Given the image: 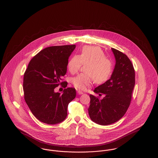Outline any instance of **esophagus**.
<instances>
[{"mask_svg":"<svg viewBox=\"0 0 158 158\" xmlns=\"http://www.w3.org/2000/svg\"><path fill=\"white\" fill-rule=\"evenodd\" d=\"M77 93L79 95H81V94H84V93H83L82 91H79V90L77 91Z\"/></svg>","mask_w":158,"mask_h":158,"instance_id":"34e87169","label":"esophagus"}]
</instances>
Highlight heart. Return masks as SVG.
Returning a JSON list of instances; mask_svg holds the SVG:
<instances>
[{
	"label": "heart",
	"instance_id": "obj_1",
	"mask_svg": "<svg viewBox=\"0 0 158 158\" xmlns=\"http://www.w3.org/2000/svg\"><path fill=\"white\" fill-rule=\"evenodd\" d=\"M86 64L85 72L73 77L72 83L75 88L84 90L91 85L92 81L97 84L106 82L113 70V63L105 57L103 50L96 46H85L78 55H74L68 62L67 67L72 74L80 69L82 64Z\"/></svg>",
	"mask_w": 158,
	"mask_h": 158
}]
</instances>
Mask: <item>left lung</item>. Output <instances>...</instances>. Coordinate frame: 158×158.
Wrapping results in <instances>:
<instances>
[{"label": "left lung", "mask_w": 158, "mask_h": 158, "mask_svg": "<svg viewBox=\"0 0 158 158\" xmlns=\"http://www.w3.org/2000/svg\"><path fill=\"white\" fill-rule=\"evenodd\" d=\"M115 65L110 78L96 88L94 92L105 94L103 99L90 95L88 113L93 122L106 126L114 123L124 116L131 104L135 83V74L132 62L126 55L111 48Z\"/></svg>", "instance_id": "obj_1"}]
</instances>
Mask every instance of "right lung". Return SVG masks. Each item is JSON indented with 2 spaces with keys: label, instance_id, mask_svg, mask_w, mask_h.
<instances>
[{
  "label": "right lung",
  "instance_id": "add662e5",
  "mask_svg": "<svg viewBox=\"0 0 158 158\" xmlns=\"http://www.w3.org/2000/svg\"><path fill=\"white\" fill-rule=\"evenodd\" d=\"M76 45L51 46L41 50L29 62L23 77L26 103L40 122L55 124L64 121L69 103L76 97V89L67 88L55 93L60 85L67 82L61 77L67 73L69 58Z\"/></svg>",
  "mask_w": 158,
  "mask_h": 158
}]
</instances>
